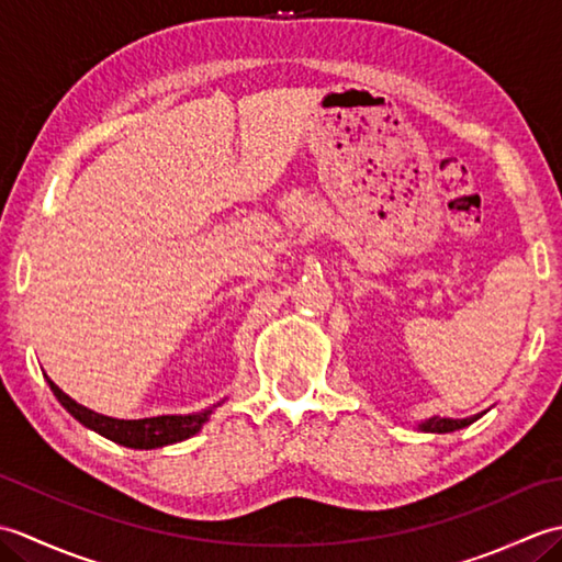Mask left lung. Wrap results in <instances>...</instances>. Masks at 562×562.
Instances as JSON below:
<instances>
[{"instance_id": "8db88e82", "label": "left lung", "mask_w": 562, "mask_h": 562, "mask_svg": "<svg viewBox=\"0 0 562 562\" xmlns=\"http://www.w3.org/2000/svg\"><path fill=\"white\" fill-rule=\"evenodd\" d=\"M483 415V413H481ZM481 415H473V417H463V420H453V417H429V420L417 425V429H423V432H453V429H461L465 425H471L479 420Z\"/></svg>"}]
</instances>
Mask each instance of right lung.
Segmentation results:
<instances>
[{"label": "right lung", "mask_w": 562, "mask_h": 562, "mask_svg": "<svg viewBox=\"0 0 562 562\" xmlns=\"http://www.w3.org/2000/svg\"><path fill=\"white\" fill-rule=\"evenodd\" d=\"M47 384H50L55 398L63 403L67 413L75 415L83 427H89L93 432L103 435L105 439L117 441V445L123 447H133V449H157V447H166V445H173V441H183L188 437H193L195 432H200L202 425L210 420V413H212V408H207L202 413H190V415H159V417H142V420H117V417H109V415L83 408V405H79L77 401H71L57 384H53L50 379H47Z\"/></svg>", "instance_id": "right-lung-1"}]
</instances>
